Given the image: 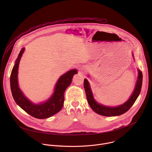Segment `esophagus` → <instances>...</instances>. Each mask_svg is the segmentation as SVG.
<instances>
[{"label": "esophagus", "instance_id": "34e87169", "mask_svg": "<svg viewBox=\"0 0 152 152\" xmlns=\"http://www.w3.org/2000/svg\"><path fill=\"white\" fill-rule=\"evenodd\" d=\"M81 70V71H80V72H82H82H83V68H82V69H81V70Z\"/></svg>", "mask_w": 152, "mask_h": 152}]
</instances>
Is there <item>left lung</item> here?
<instances>
[{
    "label": "left lung",
    "instance_id": "left-lung-1",
    "mask_svg": "<svg viewBox=\"0 0 152 152\" xmlns=\"http://www.w3.org/2000/svg\"><path fill=\"white\" fill-rule=\"evenodd\" d=\"M134 57V55H133ZM138 80L135 85V90L129 99L125 102L124 104H121L117 107H110L106 106L103 104H99L94 99L91 90L90 88V84L86 79H84L83 85L84 88L86 93V99L88 102L89 105L91 107V109L98 114L103 116H117L120 115L125 113H126L131 106L134 104L137 99L138 98L141 90L142 82V72L140 70H138Z\"/></svg>",
    "mask_w": 152,
    "mask_h": 152
}]
</instances>
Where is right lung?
Masks as SVG:
<instances>
[{
    "label": "right lung",
    "mask_w": 152,
    "mask_h": 152,
    "mask_svg": "<svg viewBox=\"0 0 152 152\" xmlns=\"http://www.w3.org/2000/svg\"><path fill=\"white\" fill-rule=\"evenodd\" d=\"M24 51L25 48L21 49L10 76V86L13 98L21 109L31 116L38 119L49 118L62 109L64 102V92L71 84L73 75L77 73V72L73 69L62 75L56 82L53 94L46 102L38 104L33 103L24 96L18 87V64Z\"/></svg>",
    "instance_id": "add662e5"
}]
</instances>
